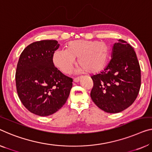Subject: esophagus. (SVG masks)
Masks as SVG:
<instances>
[{"label": "esophagus", "mask_w": 152, "mask_h": 152, "mask_svg": "<svg viewBox=\"0 0 152 152\" xmlns=\"http://www.w3.org/2000/svg\"><path fill=\"white\" fill-rule=\"evenodd\" d=\"M80 77H76V78H74V81L75 83H78V82H79V80H80Z\"/></svg>", "instance_id": "34e87169"}]
</instances>
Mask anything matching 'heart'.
I'll list each match as a JSON object with an SVG mask.
<instances>
[{"label": "heart", "instance_id": "b5f03b06", "mask_svg": "<svg viewBox=\"0 0 152 152\" xmlns=\"http://www.w3.org/2000/svg\"><path fill=\"white\" fill-rule=\"evenodd\" d=\"M109 46L104 42L75 40L66 45V50H56L53 54V62L64 74L71 72L76 58L80 63L78 71L95 73L102 69L108 61Z\"/></svg>", "mask_w": 152, "mask_h": 152}]
</instances>
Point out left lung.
<instances>
[{"instance_id": "obj_1", "label": "left lung", "mask_w": 152, "mask_h": 152, "mask_svg": "<svg viewBox=\"0 0 152 152\" xmlns=\"http://www.w3.org/2000/svg\"><path fill=\"white\" fill-rule=\"evenodd\" d=\"M113 45L112 58L104 69L93 75L91 98L104 111L117 113L135 101L141 87V68L133 48L119 39Z\"/></svg>"}]
</instances>
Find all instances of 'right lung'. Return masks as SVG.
Wrapping results in <instances>:
<instances>
[{
	"label": "right lung",
	"instance_id": "1",
	"mask_svg": "<svg viewBox=\"0 0 152 152\" xmlns=\"http://www.w3.org/2000/svg\"><path fill=\"white\" fill-rule=\"evenodd\" d=\"M59 47L56 40H42L26 46L21 53L15 72L18 97L27 110L48 116L66 102L72 87V78L61 72L53 62Z\"/></svg>",
	"mask_w": 152,
	"mask_h": 152
}]
</instances>
